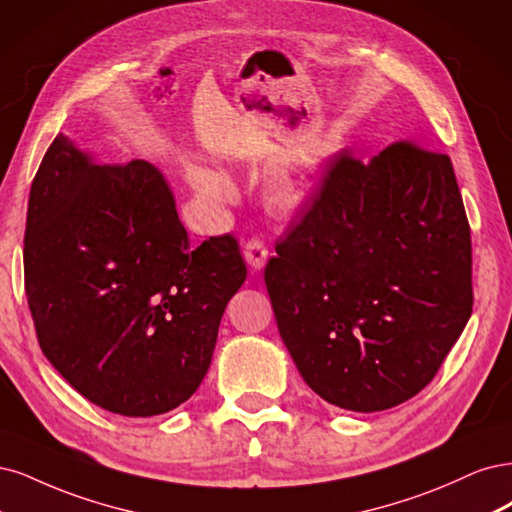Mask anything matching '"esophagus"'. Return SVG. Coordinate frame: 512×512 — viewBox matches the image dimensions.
<instances>
[{"label":"esophagus","instance_id":"esophagus-1","mask_svg":"<svg viewBox=\"0 0 512 512\" xmlns=\"http://www.w3.org/2000/svg\"><path fill=\"white\" fill-rule=\"evenodd\" d=\"M244 259L251 263L255 270H261L268 261V246L261 238H249L244 244Z\"/></svg>","mask_w":512,"mask_h":512}]
</instances>
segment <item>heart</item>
<instances>
[{"label":"heart","mask_w":512,"mask_h":512,"mask_svg":"<svg viewBox=\"0 0 512 512\" xmlns=\"http://www.w3.org/2000/svg\"><path fill=\"white\" fill-rule=\"evenodd\" d=\"M189 180L193 189L200 193L204 200L212 204H229L234 200V185L229 180L204 166H191ZM270 200L278 208H291L302 200V185L295 176H278L270 187Z\"/></svg>","instance_id":"heart-1"}]
</instances>
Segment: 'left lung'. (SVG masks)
<instances>
[{
	"mask_svg": "<svg viewBox=\"0 0 512 512\" xmlns=\"http://www.w3.org/2000/svg\"><path fill=\"white\" fill-rule=\"evenodd\" d=\"M280 338L306 385L355 412L430 385L472 315V242L449 155L400 140L329 159L266 266Z\"/></svg>",
	"mask_w": 512,
	"mask_h": 512,
	"instance_id": "1",
	"label": "left lung"
}]
</instances>
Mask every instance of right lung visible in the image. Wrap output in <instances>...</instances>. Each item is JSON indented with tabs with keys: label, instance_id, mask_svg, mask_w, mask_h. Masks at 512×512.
I'll return each mask as SVG.
<instances>
[{
	"label": "right lung",
	"instance_id": "right-lung-1",
	"mask_svg": "<svg viewBox=\"0 0 512 512\" xmlns=\"http://www.w3.org/2000/svg\"><path fill=\"white\" fill-rule=\"evenodd\" d=\"M23 257L42 353L89 402L125 417L191 398L246 278L232 234L191 249L155 166H97L63 134L31 183Z\"/></svg>",
	"mask_w": 512,
	"mask_h": 512
}]
</instances>
